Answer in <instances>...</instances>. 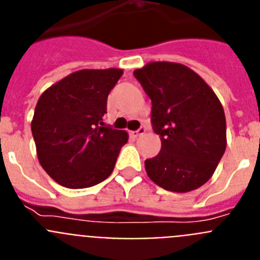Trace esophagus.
<instances>
[{
  "mask_svg": "<svg viewBox=\"0 0 260 260\" xmlns=\"http://www.w3.org/2000/svg\"><path fill=\"white\" fill-rule=\"evenodd\" d=\"M146 132H147V128L144 127V126H141V127L138 128V130L133 132L132 135H133V137H141V135H143Z\"/></svg>",
  "mask_w": 260,
  "mask_h": 260,
  "instance_id": "1",
  "label": "esophagus"
}]
</instances>
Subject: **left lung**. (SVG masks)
Wrapping results in <instances>:
<instances>
[{
  "mask_svg": "<svg viewBox=\"0 0 260 260\" xmlns=\"http://www.w3.org/2000/svg\"><path fill=\"white\" fill-rule=\"evenodd\" d=\"M152 103L151 123L161 151L144 161L162 189L187 192L212 177L226 148L222 105L195 71L174 62H151L134 71Z\"/></svg>",
  "mask_w": 260,
  "mask_h": 260,
  "instance_id": "8db88e82",
  "label": "left lung"
}]
</instances>
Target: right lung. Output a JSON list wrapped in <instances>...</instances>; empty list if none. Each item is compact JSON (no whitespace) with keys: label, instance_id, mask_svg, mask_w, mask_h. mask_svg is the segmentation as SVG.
I'll use <instances>...</instances> for the list:
<instances>
[{"label":"right lung","instance_id":"right-lung-1","mask_svg":"<svg viewBox=\"0 0 260 260\" xmlns=\"http://www.w3.org/2000/svg\"><path fill=\"white\" fill-rule=\"evenodd\" d=\"M121 69L79 70L39 99L31 130L41 167L68 189L91 187L113 172L127 134L103 122Z\"/></svg>","mask_w":260,"mask_h":260}]
</instances>
